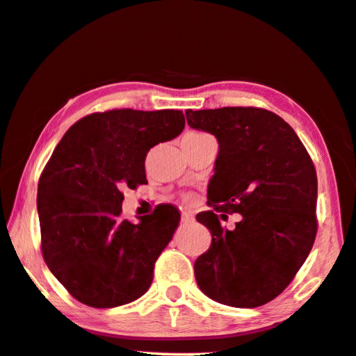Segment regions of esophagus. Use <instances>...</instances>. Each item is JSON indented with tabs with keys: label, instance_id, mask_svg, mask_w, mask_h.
Returning <instances> with one entry per match:
<instances>
[{
	"label": "esophagus",
	"instance_id": "obj_1",
	"mask_svg": "<svg viewBox=\"0 0 356 356\" xmlns=\"http://www.w3.org/2000/svg\"><path fill=\"white\" fill-rule=\"evenodd\" d=\"M180 220H182V223H185V225H187V223H191V222H193V220H195V217H193V216H191V213H190V212H184V213H182V216H180Z\"/></svg>",
	"mask_w": 356,
	"mask_h": 356
}]
</instances>
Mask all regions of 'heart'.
Segmentation results:
<instances>
[{"instance_id":"obj_1","label":"heart","mask_w":356,"mask_h":356,"mask_svg":"<svg viewBox=\"0 0 356 356\" xmlns=\"http://www.w3.org/2000/svg\"><path fill=\"white\" fill-rule=\"evenodd\" d=\"M187 136L188 138H202V136H207V134H204V133H188Z\"/></svg>"}]
</instances>
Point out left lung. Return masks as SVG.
Returning <instances> with one entry per match:
<instances>
[{
	"label": "left lung",
	"instance_id": "1",
	"mask_svg": "<svg viewBox=\"0 0 356 356\" xmlns=\"http://www.w3.org/2000/svg\"><path fill=\"white\" fill-rule=\"evenodd\" d=\"M187 123L217 138L207 185L213 211L196 220L211 231L195 261L206 296L231 307H258L279 296L306 261L317 234V172L293 128L258 107L185 111ZM243 216L234 230L218 217Z\"/></svg>",
	"mask_w": 356,
	"mask_h": 356
}]
</instances>
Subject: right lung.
Wrapping results in <instances>:
<instances>
[{"instance_id": "add662e5", "label": "right lung", "mask_w": 356, "mask_h": 356, "mask_svg": "<svg viewBox=\"0 0 356 356\" xmlns=\"http://www.w3.org/2000/svg\"><path fill=\"white\" fill-rule=\"evenodd\" d=\"M184 127L182 111L97 112L74 123L55 147L38 185L42 255L77 301L117 307L149 290L180 213L161 204L138 223L122 220V190L147 184V152Z\"/></svg>"}]
</instances>
